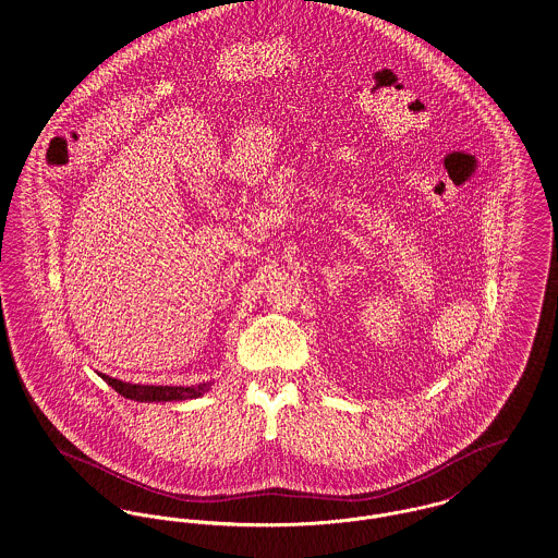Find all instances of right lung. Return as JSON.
I'll return each instance as SVG.
<instances>
[{
	"label": "right lung",
	"mask_w": 558,
	"mask_h": 558,
	"mask_svg": "<svg viewBox=\"0 0 558 558\" xmlns=\"http://www.w3.org/2000/svg\"><path fill=\"white\" fill-rule=\"evenodd\" d=\"M112 389H116L120 396L137 402H178V400H192L203 396L207 385L198 387H162V385H131L122 383L118 378H112L108 374H99Z\"/></svg>",
	"instance_id": "add662e5"
}]
</instances>
